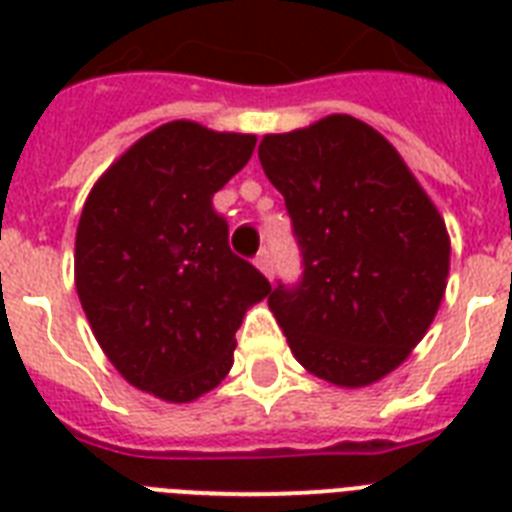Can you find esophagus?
<instances>
[{
  "instance_id": "esophagus-1",
  "label": "esophagus",
  "mask_w": 512,
  "mask_h": 512,
  "mask_svg": "<svg viewBox=\"0 0 512 512\" xmlns=\"http://www.w3.org/2000/svg\"><path fill=\"white\" fill-rule=\"evenodd\" d=\"M255 265L265 273V276H268V279H271V276H273V257H271V252H268V249H263V252L255 257Z\"/></svg>"
}]
</instances>
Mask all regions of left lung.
<instances>
[{"label": "left lung", "instance_id": "8db88e82", "mask_svg": "<svg viewBox=\"0 0 512 512\" xmlns=\"http://www.w3.org/2000/svg\"><path fill=\"white\" fill-rule=\"evenodd\" d=\"M265 175L303 255L297 284L268 297L295 358L340 388L382 380L425 337L449 273L446 225L398 151L332 114L265 135Z\"/></svg>", "mask_w": 512, "mask_h": 512}]
</instances>
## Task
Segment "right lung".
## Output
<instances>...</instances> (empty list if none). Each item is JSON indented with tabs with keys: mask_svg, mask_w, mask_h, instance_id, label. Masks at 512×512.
I'll return each mask as SVG.
<instances>
[{
	"mask_svg": "<svg viewBox=\"0 0 512 512\" xmlns=\"http://www.w3.org/2000/svg\"><path fill=\"white\" fill-rule=\"evenodd\" d=\"M255 135L170 122L116 159L84 201L76 292L95 340L135 388L185 404L220 385L236 329L271 284L233 255L212 196Z\"/></svg>",
	"mask_w": 512,
	"mask_h": 512,
	"instance_id": "obj_1",
	"label": "right lung"
}]
</instances>
